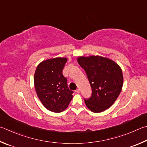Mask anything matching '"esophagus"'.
Instances as JSON below:
<instances>
[{
    "label": "esophagus",
    "instance_id": "obj_1",
    "mask_svg": "<svg viewBox=\"0 0 147 147\" xmlns=\"http://www.w3.org/2000/svg\"><path fill=\"white\" fill-rule=\"evenodd\" d=\"M76 93H79L80 92V89H77L76 90H75Z\"/></svg>",
    "mask_w": 147,
    "mask_h": 147
}]
</instances>
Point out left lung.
<instances>
[{
    "label": "left lung",
    "mask_w": 147,
    "mask_h": 147,
    "mask_svg": "<svg viewBox=\"0 0 147 147\" xmlns=\"http://www.w3.org/2000/svg\"><path fill=\"white\" fill-rule=\"evenodd\" d=\"M77 62L85 70L92 88L91 97L84 100L87 108L95 113L110 108L123 84L121 67L113 60L101 56H80Z\"/></svg>",
    "instance_id": "1"
}]
</instances>
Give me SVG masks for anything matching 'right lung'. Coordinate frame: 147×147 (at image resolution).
<instances>
[{
	"label": "right lung",
	"mask_w": 147,
	"mask_h": 147,
	"mask_svg": "<svg viewBox=\"0 0 147 147\" xmlns=\"http://www.w3.org/2000/svg\"><path fill=\"white\" fill-rule=\"evenodd\" d=\"M67 58L57 57L39 63L34 75V85L37 96L47 110L61 113L67 108L73 98L69 89L62 70Z\"/></svg>",
	"instance_id": "obj_1"
}]
</instances>
